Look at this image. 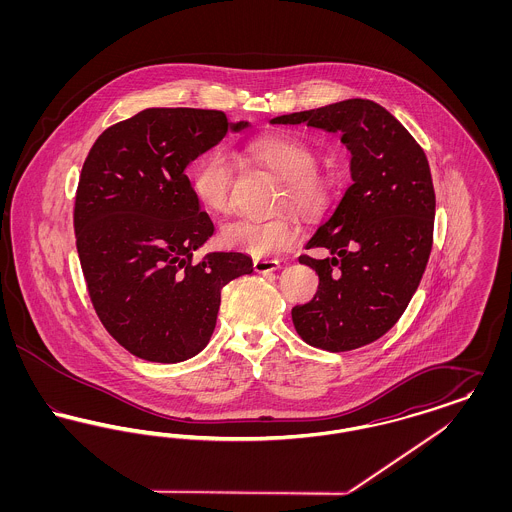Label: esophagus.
<instances>
[{
	"label": "esophagus",
	"instance_id": "obj_1",
	"mask_svg": "<svg viewBox=\"0 0 512 512\" xmlns=\"http://www.w3.org/2000/svg\"><path fill=\"white\" fill-rule=\"evenodd\" d=\"M253 267H255V272H259V274H270V272H276L280 268V263L276 259H257L253 263Z\"/></svg>",
	"mask_w": 512,
	"mask_h": 512
}]
</instances>
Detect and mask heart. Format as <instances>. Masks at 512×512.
<instances>
[{"label":"heart","mask_w":512,"mask_h":512,"mask_svg":"<svg viewBox=\"0 0 512 512\" xmlns=\"http://www.w3.org/2000/svg\"><path fill=\"white\" fill-rule=\"evenodd\" d=\"M253 163L282 180L278 207L313 215L324 205L328 184L317 171L315 147L290 134H267L242 147ZM197 203L211 215H226L232 207V165L224 151H211L190 176ZM301 224L290 213L268 220H236L222 228L220 244L253 257H272L297 244Z\"/></svg>","instance_id":"heart-1"}]
</instances>
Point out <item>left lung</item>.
I'll return each instance as SVG.
<instances>
[{"instance_id":"obj_1","label":"left lung","mask_w":512,"mask_h":512,"mask_svg":"<svg viewBox=\"0 0 512 512\" xmlns=\"http://www.w3.org/2000/svg\"><path fill=\"white\" fill-rule=\"evenodd\" d=\"M338 132L351 153V186L318 226L299 263L318 274L315 297L292 309L297 334L332 353L382 338L405 313L428 265L436 194L428 159L409 130L370 99L274 117Z\"/></svg>"}]
</instances>
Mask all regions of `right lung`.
<instances>
[{
    "mask_svg": "<svg viewBox=\"0 0 512 512\" xmlns=\"http://www.w3.org/2000/svg\"><path fill=\"white\" fill-rule=\"evenodd\" d=\"M247 126L222 111L153 107L109 126L84 161L74 232L88 293L105 330L144 361L197 355L215 330L220 290L253 272L236 251L195 261L215 226L184 172Z\"/></svg>",
    "mask_w": 512,
    "mask_h": 512,
    "instance_id": "right-lung-1",
    "label": "right lung"
}]
</instances>
